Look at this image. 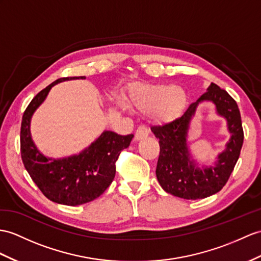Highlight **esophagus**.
<instances>
[{
  "label": "esophagus",
  "mask_w": 261,
  "mask_h": 261,
  "mask_svg": "<svg viewBox=\"0 0 261 261\" xmlns=\"http://www.w3.org/2000/svg\"><path fill=\"white\" fill-rule=\"evenodd\" d=\"M149 134V129L147 126L145 125H139L137 127L136 129V133H135V139L136 141H141V139H144L148 136Z\"/></svg>",
  "instance_id": "esophagus-1"
}]
</instances>
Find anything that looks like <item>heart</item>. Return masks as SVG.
<instances>
[{"mask_svg":"<svg viewBox=\"0 0 261 261\" xmlns=\"http://www.w3.org/2000/svg\"><path fill=\"white\" fill-rule=\"evenodd\" d=\"M130 109L148 114L157 123L167 124L178 119L188 105V94L178 85L141 84L132 88L127 98Z\"/></svg>","mask_w":261,"mask_h":261,"instance_id":"heart-1","label":"heart"}]
</instances>
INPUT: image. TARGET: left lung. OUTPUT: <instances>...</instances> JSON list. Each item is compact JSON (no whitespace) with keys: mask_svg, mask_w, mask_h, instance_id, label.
Masks as SVG:
<instances>
[{"mask_svg":"<svg viewBox=\"0 0 261 261\" xmlns=\"http://www.w3.org/2000/svg\"><path fill=\"white\" fill-rule=\"evenodd\" d=\"M202 100H212L220 115L227 119L232 138L226 150L219 156L216 166L200 170L190 161L186 136L195 107ZM150 129L160 139L157 179L165 192L184 199H202L221 190L229 179L244 143V129L236 100L214 83L178 119L163 126H151Z\"/></svg>","mask_w":261,"mask_h":261,"instance_id":"8db88e82","label":"left lung"}]
</instances>
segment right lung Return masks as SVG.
I'll list each match as a JSON object with an SVG mask.
<instances>
[{
    "mask_svg": "<svg viewBox=\"0 0 261 261\" xmlns=\"http://www.w3.org/2000/svg\"><path fill=\"white\" fill-rule=\"evenodd\" d=\"M74 79L85 77H62L42 90L25 110L21 125V156L25 169L46 198L67 206L90 202L109 188L115 177L120 151L128 147L134 137L107 130L79 155L63 160L43 156L31 138V117L52 86Z\"/></svg>",
    "mask_w": 261,
    "mask_h": 261,
    "instance_id": "obj_1",
    "label": "right lung"
}]
</instances>
